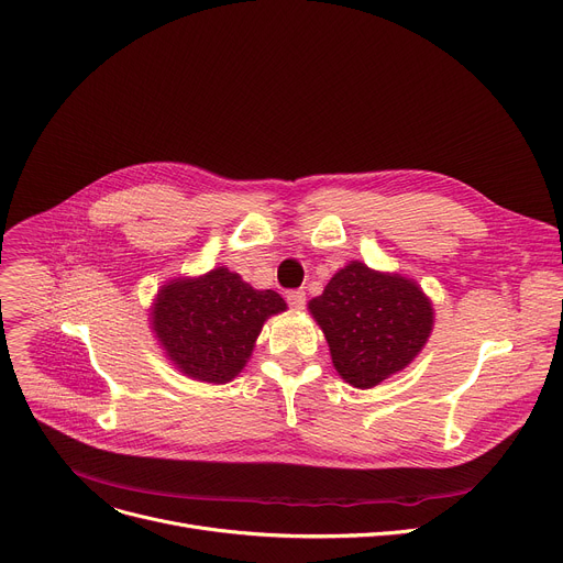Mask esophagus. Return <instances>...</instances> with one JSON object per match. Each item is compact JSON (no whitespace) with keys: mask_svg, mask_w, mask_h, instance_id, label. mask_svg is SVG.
Returning <instances> with one entry per match:
<instances>
[{"mask_svg":"<svg viewBox=\"0 0 563 563\" xmlns=\"http://www.w3.org/2000/svg\"><path fill=\"white\" fill-rule=\"evenodd\" d=\"M286 301H288V307H292V309H305L307 307V292L305 290H288Z\"/></svg>","mask_w":563,"mask_h":563,"instance_id":"obj_1","label":"esophagus"}]
</instances>
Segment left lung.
Returning <instances> with one entry per match:
<instances>
[{
  "mask_svg": "<svg viewBox=\"0 0 563 563\" xmlns=\"http://www.w3.org/2000/svg\"><path fill=\"white\" fill-rule=\"evenodd\" d=\"M309 309L338 374L361 390L401 372L432 329V307L415 282L358 262L335 273Z\"/></svg>",
  "mask_w": 563,
  "mask_h": 563,
  "instance_id": "left-lung-1",
  "label": "left lung"
}]
</instances>
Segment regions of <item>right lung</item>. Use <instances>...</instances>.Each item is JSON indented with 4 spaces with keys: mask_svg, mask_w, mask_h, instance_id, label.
Returning <instances> with one entry per match:
<instances>
[{
    "mask_svg": "<svg viewBox=\"0 0 563 563\" xmlns=\"http://www.w3.org/2000/svg\"><path fill=\"white\" fill-rule=\"evenodd\" d=\"M279 311H286L279 292L254 290L221 266L198 279L166 284L157 292L153 329L180 372L228 383L243 369L264 322Z\"/></svg>",
    "mask_w": 563,
    "mask_h": 563,
    "instance_id": "1",
    "label": "right lung"
}]
</instances>
